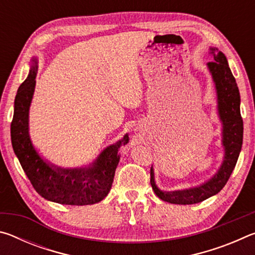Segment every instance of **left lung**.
<instances>
[{
	"instance_id": "left-lung-1",
	"label": "left lung",
	"mask_w": 255,
	"mask_h": 255,
	"mask_svg": "<svg viewBox=\"0 0 255 255\" xmlns=\"http://www.w3.org/2000/svg\"><path fill=\"white\" fill-rule=\"evenodd\" d=\"M214 62L207 63L213 77L217 96L218 117L222 123L223 162L217 172L205 182L195 187L164 191L155 182L153 166L150 167V184L155 195L170 204L192 205L213 197L225 187L240 156L243 143V120L241 117V97L235 77L233 76L226 56L216 47H211Z\"/></svg>"
}]
</instances>
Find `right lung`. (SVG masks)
Instances as JSON below:
<instances>
[{"mask_svg": "<svg viewBox=\"0 0 255 255\" xmlns=\"http://www.w3.org/2000/svg\"><path fill=\"white\" fill-rule=\"evenodd\" d=\"M38 60L31 59L28 77L19 86L11 124L12 147L30 182L45 199L62 205H93L109 193L120 154L129 141L126 133L117 143L109 145L88 165L60 167L44 158L32 144L29 133V110L36 88Z\"/></svg>", "mask_w": 255, "mask_h": 255, "instance_id": "1", "label": "right lung"}]
</instances>
